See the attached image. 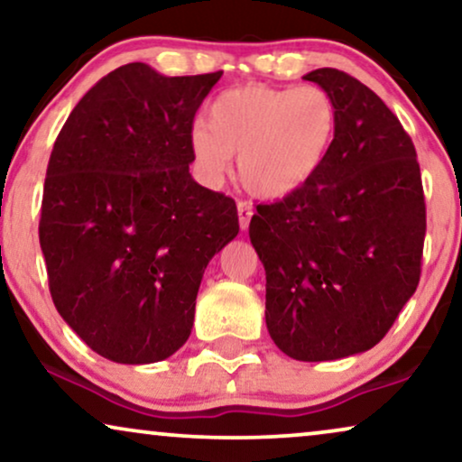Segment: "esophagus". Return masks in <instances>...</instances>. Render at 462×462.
Masks as SVG:
<instances>
[{
    "label": "esophagus",
    "mask_w": 462,
    "mask_h": 462,
    "mask_svg": "<svg viewBox=\"0 0 462 462\" xmlns=\"http://www.w3.org/2000/svg\"><path fill=\"white\" fill-rule=\"evenodd\" d=\"M237 214H239V226H242V231H245V229H248L250 218H252V208H250L248 201H239Z\"/></svg>",
    "instance_id": "esophagus-1"
}]
</instances>
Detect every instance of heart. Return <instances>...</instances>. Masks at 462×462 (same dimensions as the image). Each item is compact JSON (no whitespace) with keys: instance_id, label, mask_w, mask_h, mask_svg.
<instances>
[{"instance_id":"heart-1","label":"heart","mask_w":462,"mask_h":462,"mask_svg":"<svg viewBox=\"0 0 462 462\" xmlns=\"http://www.w3.org/2000/svg\"><path fill=\"white\" fill-rule=\"evenodd\" d=\"M208 124L191 130L193 157L208 180L225 179L239 153L252 191L286 198L324 166L338 134V109L319 86H242L214 98Z\"/></svg>"}]
</instances>
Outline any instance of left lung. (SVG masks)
<instances>
[{"mask_svg":"<svg viewBox=\"0 0 462 462\" xmlns=\"http://www.w3.org/2000/svg\"><path fill=\"white\" fill-rule=\"evenodd\" d=\"M338 134L313 180L258 204L250 242L267 275V330L299 362L381 343L420 280L427 208L412 138L393 111L338 69H315Z\"/></svg>","mask_w":462,"mask_h":462,"instance_id":"obj_1","label":"left lung"}]
</instances>
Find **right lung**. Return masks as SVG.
Returning a JSON list of instances; mask_svg holds the SVG:
<instances>
[{
	"instance_id": "1",
	"label": "right lung",
	"mask_w": 462,
	"mask_h": 462,
	"mask_svg": "<svg viewBox=\"0 0 462 462\" xmlns=\"http://www.w3.org/2000/svg\"><path fill=\"white\" fill-rule=\"evenodd\" d=\"M220 75L130 62L56 136L40 218L50 294L111 362H162L187 343L208 263L239 233L236 201L189 174L193 117Z\"/></svg>"
}]
</instances>
